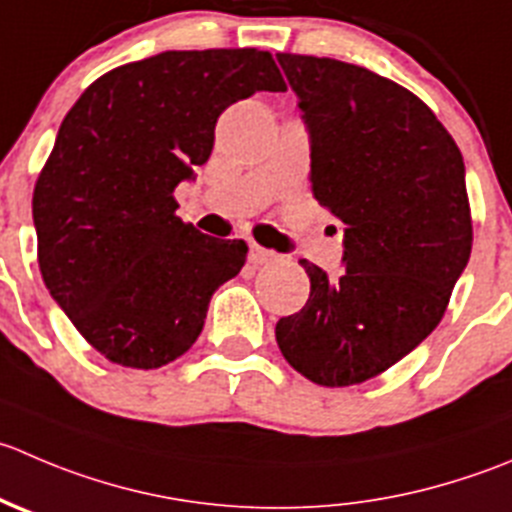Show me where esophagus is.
Returning a JSON list of instances; mask_svg holds the SVG:
<instances>
[{"instance_id": "esophagus-1", "label": "esophagus", "mask_w": 512, "mask_h": 512, "mask_svg": "<svg viewBox=\"0 0 512 512\" xmlns=\"http://www.w3.org/2000/svg\"><path fill=\"white\" fill-rule=\"evenodd\" d=\"M277 260V255L272 250H265L262 245L257 242H250V262L252 265H267V262Z\"/></svg>"}]
</instances>
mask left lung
Wrapping results in <instances>:
<instances>
[{
  "label": "left lung",
  "instance_id": "left-lung-1",
  "mask_svg": "<svg viewBox=\"0 0 512 512\" xmlns=\"http://www.w3.org/2000/svg\"><path fill=\"white\" fill-rule=\"evenodd\" d=\"M312 142V195L345 225V270L310 277L277 345L307 380L345 388L380 375L443 320L473 250L465 165L433 109L357 64L277 54Z\"/></svg>",
  "mask_w": 512,
  "mask_h": 512
}]
</instances>
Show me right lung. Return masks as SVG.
<instances>
[{
  "instance_id": "obj_1",
  "label": "right lung",
  "mask_w": 512,
  "mask_h": 512,
  "mask_svg": "<svg viewBox=\"0 0 512 512\" xmlns=\"http://www.w3.org/2000/svg\"><path fill=\"white\" fill-rule=\"evenodd\" d=\"M285 89L270 52H162L102 74L67 112L34 185L39 270L107 360L155 370L195 345L247 245L182 222L172 192L210 160L232 102Z\"/></svg>"
}]
</instances>
